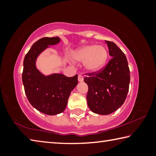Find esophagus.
<instances>
[{
	"mask_svg": "<svg viewBox=\"0 0 156 156\" xmlns=\"http://www.w3.org/2000/svg\"><path fill=\"white\" fill-rule=\"evenodd\" d=\"M78 80L79 82H83L84 78H83V76L82 75H78Z\"/></svg>",
	"mask_w": 156,
	"mask_h": 156,
	"instance_id": "obj_1",
	"label": "esophagus"
}]
</instances>
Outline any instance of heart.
Wrapping results in <instances>:
<instances>
[{"label":"heart","mask_w":156,"mask_h":156,"mask_svg":"<svg viewBox=\"0 0 156 156\" xmlns=\"http://www.w3.org/2000/svg\"><path fill=\"white\" fill-rule=\"evenodd\" d=\"M108 58V52L105 47L86 45L73 52L72 59L76 62H84V67L90 73L99 72L105 67Z\"/></svg>","instance_id":"heart-1"}]
</instances>
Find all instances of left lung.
Returning <instances> with one entry per match:
<instances>
[{
    "label": "left lung",
    "instance_id": "8db88e82",
    "mask_svg": "<svg viewBox=\"0 0 156 156\" xmlns=\"http://www.w3.org/2000/svg\"><path fill=\"white\" fill-rule=\"evenodd\" d=\"M112 59L103 69L88 73L84 83L88 85L87 100L91 112L110 114L122 106L127 96L130 71L126 56L113 42L105 41Z\"/></svg>",
    "mask_w": 156,
    "mask_h": 156
}]
</instances>
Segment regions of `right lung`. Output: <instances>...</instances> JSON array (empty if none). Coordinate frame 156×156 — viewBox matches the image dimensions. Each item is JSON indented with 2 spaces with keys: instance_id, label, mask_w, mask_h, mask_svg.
<instances>
[{
  "instance_id": "1",
  "label": "right lung",
  "mask_w": 156,
  "mask_h": 156,
  "mask_svg": "<svg viewBox=\"0 0 156 156\" xmlns=\"http://www.w3.org/2000/svg\"><path fill=\"white\" fill-rule=\"evenodd\" d=\"M60 42L59 37H44L36 41L23 61V83L30 104L44 114L54 115L63 112L71 92L78 84V75L67 77L61 73L44 75L36 67L42 52Z\"/></svg>"
}]
</instances>
